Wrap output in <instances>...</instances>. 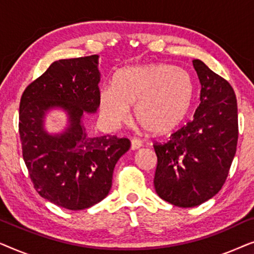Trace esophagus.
<instances>
[{"mask_svg":"<svg viewBox=\"0 0 254 254\" xmlns=\"http://www.w3.org/2000/svg\"><path fill=\"white\" fill-rule=\"evenodd\" d=\"M131 144V150H137V149H140L142 147V142L140 140H137V138H133L130 142Z\"/></svg>","mask_w":254,"mask_h":254,"instance_id":"obj_1","label":"esophagus"}]
</instances>
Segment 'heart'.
Masks as SVG:
<instances>
[{
    "label": "heart",
    "instance_id": "b5f03b06",
    "mask_svg": "<svg viewBox=\"0 0 254 254\" xmlns=\"http://www.w3.org/2000/svg\"><path fill=\"white\" fill-rule=\"evenodd\" d=\"M192 77L182 68L166 64H150L121 69L112 85L103 86L99 105L106 121L113 126L134 117L150 135L175 130L185 120L193 102Z\"/></svg>",
    "mask_w": 254,
    "mask_h": 254
}]
</instances>
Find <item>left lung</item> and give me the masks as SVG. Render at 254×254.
<instances>
[{
    "label": "left lung",
    "mask_w": 254,
    "mask_h": 254,
    "mask_svg": "<svg viewBox=\"0 0 254 254\" xmlns=\"http://www.w3.org/2000/svg\"><path fill=\"white\" fill-rule=\"evenodd\" d=\"M201 84L193 120L164 144H155L154 185L161 199L190 208L222 189L238 141L237 99L232 86L201 60H193Z\"/></svg>",
    "instance_id": "8db88e82"
}]
</instances>
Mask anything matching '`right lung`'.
<instances>
[{
  "mask_svg": "<svg viewBox=\"0 0 254 254\" xmlns=\"http://www.w3.org/2000/svg\"><path fill=\"white\" fill-rule=\"evenodd\" d=\"M98 59L91 55L53 62L20 98L19 136L34 189L69 210L86 209L105 199L114 166L130 148L128 138L86 134L83 117L99 107ZM53 109L67 116V126L60 133L44 128Z\"/></svg>",
  "mask_w": 254,
  "mask_h": 254,
  "instance_id": "obj_1",
  "label": "right lung"
}]
</instances>
